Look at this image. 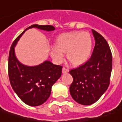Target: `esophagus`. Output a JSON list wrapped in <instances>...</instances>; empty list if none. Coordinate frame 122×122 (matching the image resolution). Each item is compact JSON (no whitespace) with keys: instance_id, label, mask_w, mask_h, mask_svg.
Masks as SVG:
<instances>
[{"instance_id":"1","label":"esophagus","mask_w":122,"mask_h":122,"mask_svg":"<svg viewBox=\"0 0 122 122\" xmlns=\"http://www.w3.org/2000/svg\"><path fill=\"white\" fill-rule=\"evenodd\" d=\"M68 72H69V70H68V68H63L62 69V72L63 73V74H66V73H68Z\"/></svg>"}]
</instances>
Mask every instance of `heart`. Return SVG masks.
<instances>
[{
  "instance_id": "heart-1",
  "label": "heart",
  "mask_w": 122,
  "mask_h": 122,
  "mask_svg": "<svg viewBox=\"0 0 122 122\" xmlns=\"http://www.w3.org/2000/svg\"><path fill=\"white\" fill-rule=\"evenodd\" d=\"M92 48L89 33L73 32L60 35L56 46L50 48V55L56 63H62L66 53L68 61L75 66L81 65L88 60Z\"/></svg>"
}]
</instances>
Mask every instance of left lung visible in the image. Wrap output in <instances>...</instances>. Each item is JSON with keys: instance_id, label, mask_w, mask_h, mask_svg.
<instances>
[{"instance_id": "obj_1", "label": "left lung", "mask_w": 122, "mask_h": 122, "mask_svg": "<svg viewBox=\"0 0 122 122\" xmlns=\"http://www.w3.org/2000/svg\"><path fill=\"white\" fill-rule=\"evenodd\" d=\"M95 46L91 57L82 66L72 69L70 74L73 81L70 92L77 103L88 106L94 104L108 89L112 71V54L107 41L92 30Z\"/></svg>"}]
</instances>
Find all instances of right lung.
Here are the masks:
<instances>
[{
    "label": "right lung",
    "instance_id": "add662e5",
    "mask_svg": "<svg viewBox=\"0 0 122 122\" xmlns=\"http://www.w3.org/2000/svg\"><path fill=\"white\" fill-rule=\"evenodd\" d=\"M36 27L47 32L55 30L52 25H31L14 40L8 60V74L11 87L18 97L30 106H38L49 98L52 86L61 75L62 66L45 61L38 66H28L21 63L15 54L14 47L26 30Z\"/></svg>",
    "mask_w": 122,
    "mask_h": 122
}]
</instances>
